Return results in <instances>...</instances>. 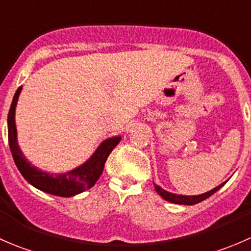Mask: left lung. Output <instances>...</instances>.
<instances>
[{
    "label": "left lung",
    "mask_w": 251,
    "mask_h": 251,
    "mask_svg": "<svg viewBox=\"0 0 251 251\" xmlns=\"http://www.w3.org/2000/svg\"><path fill=\"white\" fill-rule=\"evenodd\" d=\"M226 182L221 183V184H220V186L215 187L214 189H211V191L206 192V193L199 194V196H182V194L170 193V192L165 191V189H163V188H161V187L156 186V184H154V187H155L156 193H158L159 196H160L163 199H165V201H170V203L182 204V205H194V204H198V203H201V201H205V199L209 198V197H211L212 194L215 193V192H217L220 188H221L222 186H225V183H226Z\"/></svg>",
    "instance_id": "left-lung-1"
}]
</instances>
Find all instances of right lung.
<instances>
[{"instance_id": "right-lung-1", "label": "right lung", "mask_w": 251, "mask_h": 251, "mask_svg": "<svg viewBox=\"0 0 251 251\" xmlns=\"http://www.w3.org/2000/svg\"><path fill=\"white\" fill-rule=\"evenodd\" d=\"M20 92H22V87L18 88L16 95H14L11 108H9L7 123H8L9 148H11L14 163H16L18 170L20 171L23 177L40 191L53 194V196L67 197V198L76 196L81 192L95 186L97 179L103 173L108 156L120 142V136L103 141L86 163L77 166L76 169L68 171V173L50 174L46 171L39 170L34 165H31L30 161L26 160L24 154L20 151L17 141V127L14 115H16V107Z\"/></svg>"}]
</instances>
